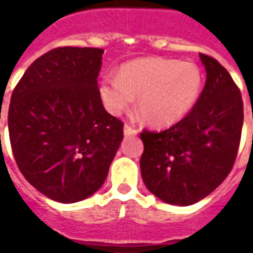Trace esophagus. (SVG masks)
<instances>
[{
	"mask_svg": "<svg viewBox=\"0 0 253 253\" xmlns=\"http://www.w3.org/2000/svg\"><path fill=\"white\" fill-rule=\"evenodd\" d=\"M124 133H125V135H136V133H138V129L126 124V125L124 126Z\"/></svg>",
	"mask_w": 253,
	"mask_h": 253,
	"instance_id": "1",
	"label": "esophagus"
}]
</instances>
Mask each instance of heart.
I'll return each mask as SVG.
<instances>
[{
  "label": "heart",
  "instance_id": "1",
  "mask_svg": "<svg viewBox=\"0 0 253 253\" xmlns=\"http://www.w3.org/2000/svg\"><path fill=\"white\" fill-rule=\"evenodd\" d=\"M203 73L197 64L163 57H141L124 63L117 79H104L98 94L105 110L121 115L138 97L146 122L166 126L180 121L199 101Z\"/></svg>",
  "mask_w": 253,
  "mask_h": 253
}]
</instances>
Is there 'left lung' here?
Listing matches in <instances>:
<instances>
[{
	"instance_id": "obj_1",
	"label": "left lung",
	"mask_w": 253,
	"mask_h": 253,
	"mask_svg": "<svg viewBox=\"0 0 253 253\" xmlns=\"http://www.w3.org/2000/svg\"><path fill=\"white\" fill-rule=\"evenodd\" d=\"M200 59L207 80L193 110L165 131L141 132L142 179L168 204L190 206L207 197L228 176L238 153L241 91L214 57L200 53Z\"/></svg>"
}]
</instances>
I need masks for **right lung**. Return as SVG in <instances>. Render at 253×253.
<instances>
[{
  "mask_svg": "<svg viewBox=\"0 0 253 253\" xmlns=\"http://www.w3.org/2000/svg\"><path fill=\"white\" fill-rule=\"evenodd\" d=\"M102 53L56 47L28 67L11 95L15 162L35 189L59 203L100 189L124 138V124L105 111L98 94Z\"/></svg>",
  "mask_w": 253,
  "mask_h": 253,
  "instance_id": "right-lung-1",
  "label": "right lung"
}]
</instances>
